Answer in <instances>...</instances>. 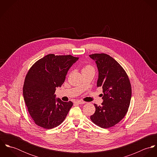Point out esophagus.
Wrapping results in <instances>:
<instances>
[{"instance_id": "1", "label": "esophagus", "mask_w": 157, "mask_h": 157, "mask_svg": "<svg viewBox=\"0 0 157 157\" xmlns=\"http://www.w3.org/2000/svg\"><path fill=\"white\" fill-rule=\"evenodd\" d=\"M75 103H77V104H80V105H83V104H85V102L83 101H76L75 102Z\"/></svg>"}]
</instances>
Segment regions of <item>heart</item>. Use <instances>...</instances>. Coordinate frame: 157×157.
I'll use <instances>...</instances> for the list:
<instances>
[{
  "label": "heart",
  "mask_w": 157,
  "mask_h": 157,
  "mask_svg": "<svg viewBox=\"0 0 157 157\" xmlns=\"http://www.w3.org/2000/svg\"><path fill=\"white\" fill-rule=\"evenodd\" d=\"M94 71V68L90 65H86L85 66H84L82 69V72H83V71Z\"/></svg>",
  "instance_id": "b5f03b06"
}]
</instances>
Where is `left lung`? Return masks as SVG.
<instances>
[{"label":"left lung","instance_id":"obj_1","mask_svg":"<svg viewBox=\"0 0 157 157\" xmlns=\"http://www.w3.org/2000/svg\"><path fill=\"white\" fill-rule=\"evenodd\" d=\"M95 60L98 70L97 86L102 87L103 102L94 104L95 113L91 121L102 128H109L126 115L130 105L132 88L128 75L123 67L110 56L105 53L90 55Z\"/></svg>","mask_w":157,"mask_h":157}]
</instances>
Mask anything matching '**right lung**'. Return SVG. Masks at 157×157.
Instances as JSON below:
<instances>
[{
    "instance_id": "add662e5",
    "label": "right lung",
    "mask_w": 157,
    "mask_h": 157,
    "mask_svg": "<svg viewBox=\"0 0 157 157\" xmlns=\"http://www.w3.org/2000/svg\"><path fill=\"white\" fill-rule=\"evenodd\" d=\"M78 59L71 55L49 54L37 60L28 71L23 95L30 116L39 126L51 129L65 119L73 103L56 99L54 93L57 87H61L69 69Z\"/></svg>"
}]
</instances>
